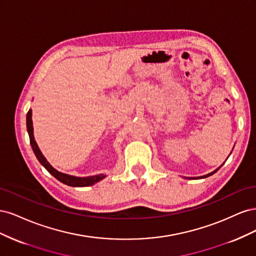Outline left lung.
<instances>
[{
  "label": "left lung",
  "instance_id": "1",
  "mask_svg": "<svg viewBox=\"0 0 256 256\" xmlns=\"http://www.w3.org/2000/svg\"><path fill=\"white\" fill-rule=\"evenodd\" d=\"M219 168H216V171H214V172H212V173H209V174H207V175H205V176H200V177H198V178H205V177H208V176H210V175H212V174H214L216 171H218Z\"/></svg>",
  "mask_w": 256,
  "mask_h": 256
}]
</instances>
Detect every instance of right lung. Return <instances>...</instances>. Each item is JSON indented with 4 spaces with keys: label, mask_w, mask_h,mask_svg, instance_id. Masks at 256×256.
<instances>
[{
    "label": "right lung",
    "mask_w": 256,
    "mask_h": 256,
    "mask_svg": "<svg viewBox=\"0 0 256 256\" xmlns=\"http://www.w3.org/2000/svg\"><path fill=\"white\" fill-rule=\"evenodd\" d=\"M26 128H28V136H30V143L32 148L34 150V154L36 158L38 159V161L46 168V170L52 175L56 178L58 180H60V182H63L67 186H72V187H86V186H92L96 182H98L99 180H102V178H104L106 176L104 174L100 175H96V176H90V177H74V176H70L67 175L64 173H60L58 171H56V168H53L49 162L46 160V158L42 156V152L38 148V146L34 140V136H33V122H32V110H28V114H26Z\"/></svg>",
    "instance_id": "obj_1"
}]
</instances>
